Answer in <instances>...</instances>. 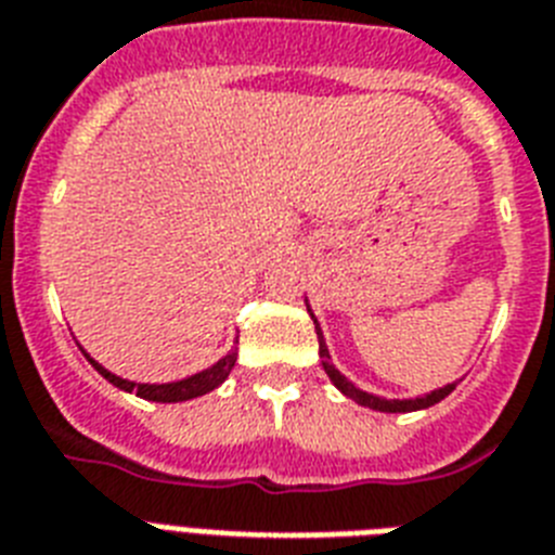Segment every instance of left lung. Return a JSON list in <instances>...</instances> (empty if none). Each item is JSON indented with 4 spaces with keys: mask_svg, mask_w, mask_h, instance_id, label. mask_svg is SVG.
<instances>
[{
    "mask_svg": "<svg viewBox=\"0 0 555 555\" xmlns=\"http://www.w3.org/2000/svg\"><path fill=\"white\" fill-rule=\"evenodd\" d=\"M305 305H308L310 319H313V324H317L319 359H322V367H324V373H327V379L336 385V390H341V393L348 396V399H353L356 404H362V408H371V410H379V413H413V410L434 408V404H439L444 396H450L453 390H456V382H453V385H444V387H439V390H430V393H425V396H416V399H385V396L367 393V390H362V387H356L353 382H350L348 376H345V373H341L339 367L333 364L331 350H327V345H324L322 327H319L317 317H313V310H310V301L305 299Z\"/></svg>",
    "mask_w": 555,
    "mask_h": 555,
    "instance_id": "8db88e82",
    "label": "left lung"
}]
</instances>
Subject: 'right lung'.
<instances>
[{
    "label": "right lung",
    "mask_w": 555,
    "mask_h": 555,
    "mask_svg": "<svg viewBox=\"0 0 555 555\" xmlns=\"http://www.w3.org/2000/svg\"><path fill=\"white\" fill-rule=\"evenodd\" d=\"M236 345H238V336L233 339V348L228 350V353H224L219 362H214L210 367H205V371L193 373V376H184V379H176V382H162V385L121 379V376L111 373L107 367H102V364H99L96 359H93V356L82 348V345H79V350H82L85 359H88V362L96 367L99 376H105L111 385L119 387V390H125V393H137L139 399H147V402L170 404V402H188V399H196V396L210 393V390H216V387L222 385V382L231 376L233 364H236V356H238Z\"/></svg>",
    "instance_id": "obj_1"
}]
</instances>
